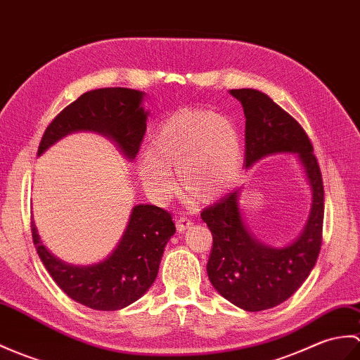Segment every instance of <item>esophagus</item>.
<instances>
[{
  "mask_svg": "<svg viewBox=\"0 0 360 360\" xmlns=\"http://www.w3.org/2000/svg\"><path fill=\"white\" fill-rule=\"evenodd\" d=\"M191 224L193 222H191V219L187 218V216H181V218L176 219V229L178 231H186Z\"/></svg>",
  "mask_w": 360,
  "mask_h": 360,
  "instance_id": "34e87169",
  "label": "esophagus"
}]
</instances>
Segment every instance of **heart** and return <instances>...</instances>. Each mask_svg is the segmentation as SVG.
<instances>
[{"label":"heart","mask_w":360,"mask_h":360,"mask_svg":"<svg viewBox=\"0 0 360 360\" xmlns=\"http://www.w3.org/2000/svg\"><path fill=\"white\" fill-rule=\"evenodd\" d=\"M242 160L239 130L230 118L204 110L182 108L158 127L150 150L138 158V173L152 196L165 200L178 186L198 199L218 198Z\"/></svg>","instance_id":"obj_1"}]
</instances>
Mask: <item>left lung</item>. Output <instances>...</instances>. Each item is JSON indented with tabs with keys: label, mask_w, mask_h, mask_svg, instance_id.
Instances as JSON below:
<instances>
[{
	"label": "left lung",
	"mask_w": 360,
	"mask_h": 360,
	"mask_svg": "<svg viewBox=\"0 0 360 360\" xmlns=\"http://www.w3.org/2000/svg\"><path fill=\"white\" fill-rule=\"evenodd\" d=\"M245 115V169L262 158L297 153L313 191L310 218L293 244L273 248L256 240L242 221L239 190L207 207L200 218L213 235L207 273L212 285L245 311L269 310L287 300L313 270L322 245L323 182L311 141L293 116L253 89H233Z\"/></svg>",
	"instance_id": "left-lung-1"
}]
</instances>
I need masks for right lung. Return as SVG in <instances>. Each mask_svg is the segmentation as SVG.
I'll return each mask as SVG.
<instances>
[{
	"instance_id": "add662e5",
	"label": "right lung",
	"mask_w": 360,
	"mask_h": 360,
	"mask_svg": "<svg viewBox=\"0 0 360 360\" xmlns=\"http://www.w3.org/2000/svg\"><path fill=\"white\" fill-rule=\"evenodd\" d=\"M142 91L98 89L82 94L47 125L38 156L58 139L78 130H91L112 138L133 160L147 130V112L141 107ZM33 244L46 270L64 293L94 310L115 311L138 300L155 282L165 244L174 235L172 214L156 205L133 207L121 242L105 261L73 266L50 255L30 222Z\"/></svg>"
}]
</instances>
